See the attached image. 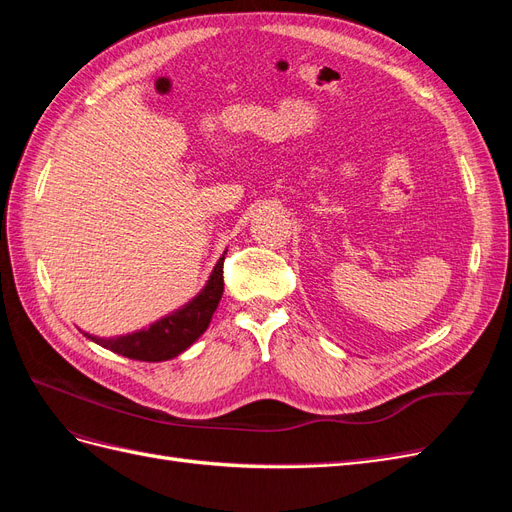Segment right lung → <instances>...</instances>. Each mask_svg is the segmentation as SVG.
Listing matches in <instances>:
<instances>
[{"label": "right lung", "instance_id": "obj_1", "mask_svg": "<svg viewBox=\"0 0 512 512\" xmlns=\"http://www.w3.org/2000/svg\"><path fill=\"white\" fill-rule=\"evenodd\" d=\"M222 292H224V256L218 260V265H215L205 290L200 292L192 303L179 309V312L153 322L149 329L136 331L130 335L111 337V339L94 337L87 333L85 335L91 339V342H96L121 356H128V359L147 361V363L173 359V356L181 354L185 348H190L196 339L207 331L215 307H218L222 299Z\"/></svg>", "mask_w": 512, "mask_h": 512}]
</instances>
